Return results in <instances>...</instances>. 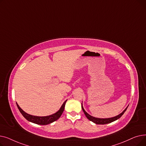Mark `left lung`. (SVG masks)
Wrapping results in <instances>:
<instances>
[{"mask_svg":"<svg viewBox=\"0 0 146 146\" xmlns=\"http://www.w3.org/2000/svg\"><path fill=\"white\" fill-rule=\"evenodd\" d=\"M82 110L84 112V113L85 114L86 117H87V118L88 119H89L90 121L94 122V123L96 124H109V123H111V122H113V121H116L117 119H119L122 115H123L124 113V112H125V111L127 110L128 106L127 107V108L125 109V110L122 112L121 113H120L119 115H118L116 116V117H114L113 118H95V117H94L90 115L89 114H88L85 111V110H84L83 107L82 106Z\"/></svg>","mask_w":146,"mask_h":146,"instance_id":"left-lung-1","label":"left lung"}]
</instances>
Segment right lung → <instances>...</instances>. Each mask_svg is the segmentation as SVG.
<instances>
[{
	"mask_svg": "<svg viewBox=\"0 0 146 146\" xmlns=\"http://www.w3.org/2000/svg\"><path fill=\"white\" fill-rule=\"evenodd\" d=\"M66 101L67 100L63 103V104L62 105V106H61V107L58 112L51 115L47 116V117H36V116L31 115L28 114L23 111L20 108L19 106L17 104V105L18 106L20 112L22 113V115L24 117V118H26L28 121L39 125H47L50 123H52V122L54 121L57 120L61 117V114H62V113L64 111Z\"/></svg>",
	"mask_w": 146,
	"mask_h": 146,
	"instance_id": "add662e5",
	"label": "right lung"
}]
</instances>
